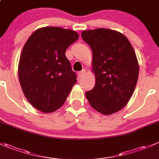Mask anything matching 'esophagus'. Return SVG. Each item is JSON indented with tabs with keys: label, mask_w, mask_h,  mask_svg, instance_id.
I'll return each mask as SVG.
<instances>
[{
	"label": "esophagus",
	"mask_w": 159,
	"mask_h": 159,
	"mask_svg": "<svg viewBox=\"0 0 159 159\" xmlns=\"http://www.w3.org/2000/svg\"><path fill=\"white\" fill-rule=\"evenodd\" d=\"M85 74H86L85 69H83V70H81V71L78 72V76H79L80 78H81V77L84 76V75H85Z\"/></svg>",
	"instance_id": "obj_1"
}]
</instances>
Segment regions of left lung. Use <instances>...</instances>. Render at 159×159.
<instances>
[{
  "instance_id": "8db88e82",
  "label": "left lung",
  "mask_w": 159,
  "mask_h": 159,
  "mask_svg": "<svg viewBox=\"0 0 159 159\" xmlns=\"http://www.w3.org/2000/svg\"><path fill=\"white\" fill-rule=\"evenodd\" d=\"M82 39L92 51L95 84L85 96L94 109L110 115L122 109L134 93L139 64L128 39L109 29L84 30Z\"/></svg>"
}]
</instances>
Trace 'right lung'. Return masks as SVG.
<instances>
[{
  "label": "right lung",
  "mask_w": 159,
  "mask_h": 159,
  "mask_svg": "<svg viewBox=\"0 0 159 159\" xmlns=\"http://www.w3.org/2000/svg\"><path fill=\"white\" fill-rule=\"evenodd\" d=\"M78 38L71 29L47 26L32 32L25 43L18 79L25 98L38 110L50 113L65 102L77 81L65 52Z\"/></svg>",
  "instance_id": "obj_1"
}]
</instances>
